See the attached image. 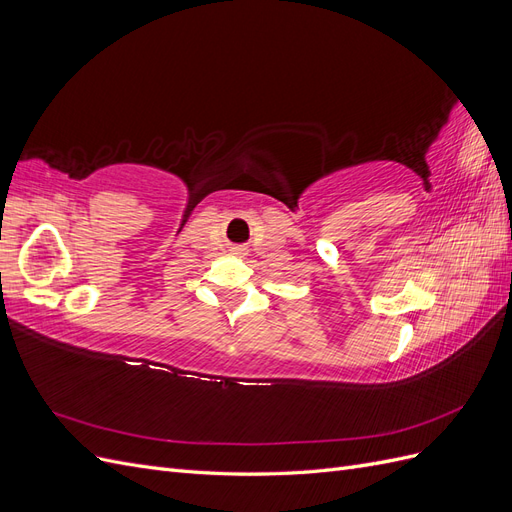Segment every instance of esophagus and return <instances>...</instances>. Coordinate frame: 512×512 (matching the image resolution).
Listing matches in <instances>:
<instances>
[{
    "label": "esophagus",
    "instance_id": "obj_1",
    "mask_svg": "<svg viewBox=\"0 0 512 512\" xmlns=\"http://www.w3.org/2000/svg\"><path fill=\"white\" fill-rule=\"evenodd\" d=\"M235 252H237V254H243V247H235Z\"/></svg>",
    "mask_w": 512,
    "mask_h": 512
}]
</instances>
